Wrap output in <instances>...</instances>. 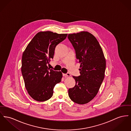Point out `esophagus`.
Listing matches in <instances>:
<instances>
[{
  "label": "esophagus",
  "instance_id": "1",
  "mask_svg": "<svg viewBox=\"0 0 131 131\" xmlns=\"http://www.w3.org/2000/svg\"><path fill=\"white\" fill-rule=\"evenodd\" d=\"M63 76H64L65 77H70L71 76V75L70 74V73H67V74H63Z\"/></svg>",
  "mask_w": 131,
  "mask_h": 131
}]
</instances>
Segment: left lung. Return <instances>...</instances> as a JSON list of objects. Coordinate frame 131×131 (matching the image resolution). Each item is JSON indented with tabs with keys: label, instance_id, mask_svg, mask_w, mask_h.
Segmentation results:
<instances>
[{
	"label": "left lung",
	"instance_id": "1",
	"mask_svg": "<svg viewBox=\"0 0 131 131\" xmlns=\"http://www.w3.org/2000/svg\"><path fill=\"white\" fill-rule=\"evenodd\" d=\"M68 38L81 64V75L73 76L76 85L69 89L68 94L73 102L84 104L92 100L99 92L104 78L106 60L99 41L90 32L82 31L69 34Z\"/></svg>",
	"mask_w": 131,
	"mask_h": 131
}]
</instances>
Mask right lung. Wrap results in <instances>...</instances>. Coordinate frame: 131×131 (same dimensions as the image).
<instances>
[{
    "label": "right lung",
    "mask_w": 131,
    "mask_h": 131,
    "mask_svg": "<svg viewBox=\"0 0 131 131\" xmlns=\"http://www.w3.org/2000/svg\"><path fill=\"white\" fill-rule=\"evenodd\" d=\"M67 34L40 31L31 40L24 51L21 71L25 88L34 100L42 102L50 99L54 86L61 81V71L47 66L53 58L56 46L66 38Z\"/></svg>",
    "instance_id": "right-lung-1"
}]
</instances>
